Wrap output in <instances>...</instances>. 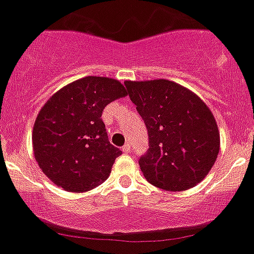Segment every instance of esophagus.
I'll return each mask as SVG.
<instances>
[{
	"label": "esophagus",
	"mask_w": 254,
	"mask_h": 254,
	"mask_svg": "<svg viewBox=\"0 0 254 254\" xmlns=\"http://www.w3.org/2000/svg\"><path fill=\"white\" fill-rule=\"evenodd\" d=\"M121 151L124 152V153H129V152L131 151V147H130L129 143H125V144L123 145V148H121Z\"/></svg>",
	"instance_id": "obj_1"
}]
</instances>
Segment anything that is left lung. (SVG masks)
<instances>
[{
	"mask_svg": "<svg viewBox=\"0 0 254 254\" xmlns=\"http://www.w3.org/2000/svg\"><path fill=\"white\" fill-rule=\"evenodd\" d=\"M148 130L149 148L139 166L151 184L187 190L206 178L220 151L215 118L197 94L166 79L125 81Z\"/></svg>",
	"mask_w": 254,
	"mask_h": 254,
	"instance_id": "left-lung-1",
	"label": "left lung"
}]
</instances>
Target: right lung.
Returning a JSON list of instances; mask_svg holds the SVG:
<instances>
[{"mask_svg": "<svg viewBox=\"0 0 254 254\" xmlns=\"http://www.w3.org/2000/svg\"><path fill=\"white\" fill-rule=\"evenodd\" d=\"M119 80L85 76L51 97L33 127L35 161L51 182L81 193L102 184L121 151L109 142L102 111L127 96Z\"/></svg>", "mask_w": 254, "mask_h": 254, "instance_id": "1", "label": "right lung"}]
</instances>
